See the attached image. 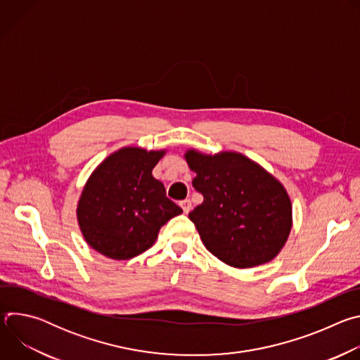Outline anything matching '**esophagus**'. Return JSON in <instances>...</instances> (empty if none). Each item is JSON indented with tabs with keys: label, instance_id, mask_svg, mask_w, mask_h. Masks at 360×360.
I'll list each match as a JSON object with an SVG mask.
<instances>
[{
	"label": "esophagus",
	"instance_id": "obj_1",
	"mask_svg": "<svg viewBox=\"0 0 360 360\" xmlns=\"http://www.w3.org/2000/svg\"><path fill=\"white\" fill-rule=\"evenodd\" d=\"M181 208L184 210V212H185V214H189V212H191V210H192V202H191L189 199L182 200V202H181Z\"/></svg>",
	"mask_w": 360,
	"mask_h": 360
}]
</instances>
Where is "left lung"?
<instances>
[{
  "label": "left lung",
  "instance_id": "obj_1",
  "mask_svg": "<svg viewBox=\"0 0 360 360\" xmlns=\"http://www.w3.org/2000/svg\"><path fill=\"white\" fill-rule=\"evenodd\" d=\"M184 158L196 174L193 188L203 195L189 219L205 248L238 269L276 258L293 224L283 184L240 152L205 153L189 148Z\"/></svg>",
  "mask_w": 360,
  "mask_h": 360
}]
</instances>
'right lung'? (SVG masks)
Masks as SVG:
<instances>
[{"instance_id":"1","label":"right lung","mask_w":360,"mask_h":360,"mask_svg":"<svg viewBox=\"0 0 360 360\" xmlns=\"http://www.w3.org/2000/svg\"><path fill=\"white\" fill-rule=\"evenodd\" d=\"M165 153L124 146L92 171L77 203V219L85 242L98 253L131 259L155 243L162 225L182 214L152 175Z\"/></svg>"}]
</instances>
